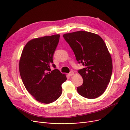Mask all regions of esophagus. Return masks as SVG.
Here are the masks:
<instances>
[{"mask_svg": "<svg viewBox=\"0 0 130 130\" xmlns=\"http://www.w3.org/2000/svg\"><path fill=\"white\" fill-rule=\"evenodd\" d=\"M74 74V73L73 72H71L69 74H68V75H69V76H72V75H73Z\"/></svg>", "mask_w": 130, "mask_h": 130, "instance_id": "1", "label": "esophagus"}]
</instances>
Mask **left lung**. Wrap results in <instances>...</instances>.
<instances>
[{"instance_id": "1", "label": "left lung", "mask_w": 130, "mask_h": 130, "mask_svg": "<svg viewBox=\"0 0 130 130\" xmlns=\"http://www.w3.org/2000/svg\"><path fill=\"white\" fill-rule=\"evenodd\" d=\"M73 51L78 63L85 68L78 71L83 79L77 87L78 94L87 99L100 96L110 83L112 73V60L103 39L99 35L85 31L63 35Z\"/></svg>"}]
</instances>
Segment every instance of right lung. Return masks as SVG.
Returning a JSON list of instances; mask_svg holds the SVG:
<instances>
[{
    "label": "right lung",
    "instance_id": "add662e5",
    "mask_svg": "<svg viewBox=\"0 0 130 130\" xmlns=\"http://www.w3.org/2000/svg\"><path fill=\"white\" fill-rule=\"evenodd\" d=\"M59 34L32 39L27 43L20 56V77L27 90L40 103L49 104L62 93L61 84L67 79L65 74L55 69L53 57L58 45Z\"/></svg>",
    "mask_w": 130,
    "mask_h": 130
}]
</instances>
